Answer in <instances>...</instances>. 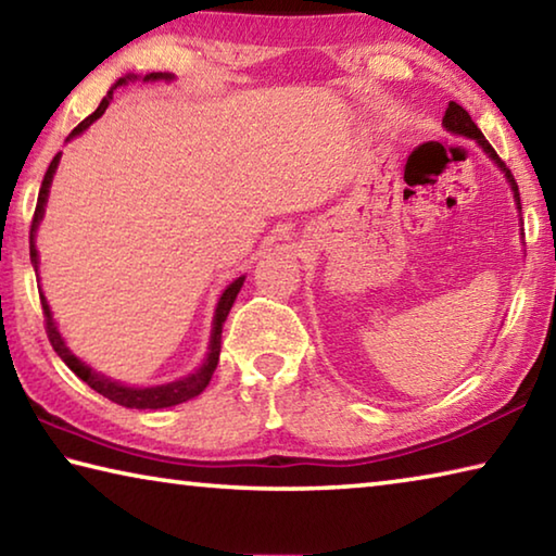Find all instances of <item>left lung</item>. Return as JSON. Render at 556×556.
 Segmentation results:
<instances>
[{
    "label": "left lung",
    "mask_w": 556,
    "mask_h": 556,
    "mask_svg": "<svg viewBox=\"0 0 556 556\" xmlns=\"http://www.w3.org/2000/svg\"><path fill=\"white\" fill-rule=\"evenodd\" d=\"M444 127L451 131V135H460V137H468V139H476L478 142V147L483 149V152L493 159V162L497 164V168H501V172L505 174V178H507V184H510V188H513V193H515V203H517V211H520V191H517V184H515V178H513V174H510V168L505 166V162L501 156H497V152L495 149L488 144V139L483 137V131L478 129V125L473 119H470V115L468 112L458 105V102H454L451 100L448 102V108H446V115H444Z\"/></svg>",
    "instance_id": "left-lung-1"
}]
</instances>
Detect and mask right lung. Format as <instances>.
Wrapping results in <instances>:
<instances>
[{
    "mask_svg": "<svg viewBox=\"0 0 556 556\" xmlns=\"http://www.w3.org/2000/svg\"><path fill=\"white\" fill-rule=\"evenodd\" d=\"M131 78H137V75H127V78H119L115 86H112V90H115L117 86H122V83H127ZM144 80H172V75L168 73H149L144 75ZM112 90L108 92L105 98H102L100 108L92 112L90 117H86L80 122L78 127H75L68 139L78 137L80 131H86L92 122H96L98 117H102V112L108 110L110 100H112ZM59 162H61V152L53 156V162L49 164V172H46L43 181H41V191H39V201H36V211H34V220H31V232H29V250H31V262H34V269L39 267V252H36V244H34V238H36V228H39V223L43 218V205L46 201H49V188H51V181H53V174L55 168H59ZM244 277H238L232 281V285H228V289L223 291V296L218 301V306H215V316H213V333H211V345H208V355H205L203 365L195 372L188 375V378H181L176 382H168V384H156V388H127V384H119L115 380L105 378V375L96 372L92 368H88L86 363L78 361L71 351L68 345H65V341L59 333V326H55L53 316H51V308H49V301H46L43 291L39 289V296H41V306H43V321H46V333H49V341L53 345V351L59 353L61 361L68 365V368L78 375V378L83 382H88L92 390L100 392L102 397H108L110 402L115 404H122V407H129V409H162V407H174V404H181L186 400L195 397V394H201L205 388H208V382L213 378L215 372V365H218V357H220V333H223V324L225 318H228L230 308L235 304V296H238V291L242 287Z\"/></svg>",
    "mask_w": 556,
    "mask_h": 556,
    "instance_id": "obj_1",
    "label": "right lung"
}]
</instances>
